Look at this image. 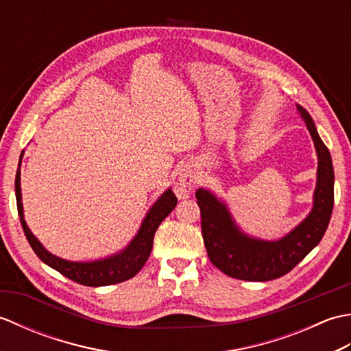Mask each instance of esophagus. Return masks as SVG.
Here are the masks:
<instances>
[{
  "label": "esophagus",
  "instance_id": "1",
  "mask_svg": "<svg viewBox=\"0 0 351 351\" xmlns=\"http://www.w3.org/2000/svg\"><path fill=\"white\" fill-rule=\"evenodd\" d=\"M195 181H196V175H195V169L193 166H184L180 173H178V181H176V187L175 191L180 199H187L191 189L195 187Z\"/></svg>",
  "mask_w": 351,
  "mask_h": 351
}]
</instances>
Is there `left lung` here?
<instances>
[{"label": "left lung", "instance_id": "8db88e82", "mask_svg": "<svg viewBox=\"0 0 351 351\" xmlns=\"http://www.w3.org/2000/svg\"><path fill=\"white\" fill-rule=\"evenodd\" d=\"M314 141L318 167L312 210L293 230L279 240L252 237L237 225L226 202L208 189H197L204 243L211 263L230 278L250 282L278 279L300 263L322 241L332 217L335 173L332 156L312 117L297 106Z\"/></svg>", "mask_w": 351, "mask_h": 351}]
</instances>
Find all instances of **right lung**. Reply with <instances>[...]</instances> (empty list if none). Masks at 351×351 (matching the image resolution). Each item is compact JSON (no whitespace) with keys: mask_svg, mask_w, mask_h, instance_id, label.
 I'll return each mask as SVG.
<instances>
[{"mask_svg":"<svg viewBox=\"0 0 351 351\" xmlns=\"http://www.w3.org/2000/svg\"><path fill=\"white\" fill-rule=\"evenodd\" d=\"M22 160V155H21ZM21 161L16 171V180H14V193H16V205L18 214L21 219L22 229H24L27 240L32 245L34 253L39 256L45 264L54 268L71 280L81 283L86 287H106L113 283L125 282L134 278L145 265L149 255H151L154 245L155 230L158 229L161 221L173 211L178 204V199L171 189H167L162 195L155 200L154 205L149 208L143 221L132 237L126 247L119 250L114 255L107 258L95 259V261H68L52 255L51 252L43 247V244L33 235L32 230L27 226L24 219V206H22V193H21Z\"/></svg>","mask_w":351,"mask_h":351,"instance_id":"right-lung-1","label":"right lung"}]
</instances>
